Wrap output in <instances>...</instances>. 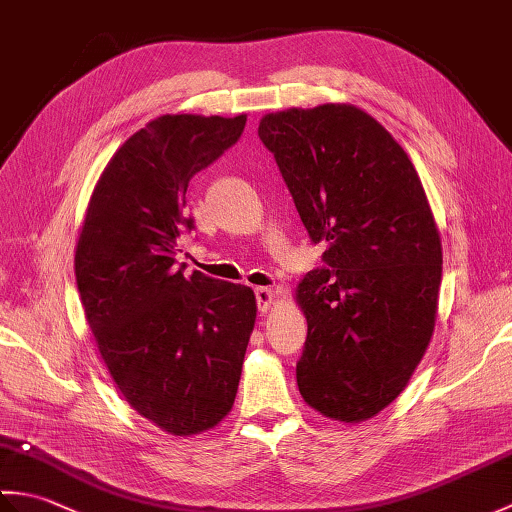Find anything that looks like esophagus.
Masks as SVG:
<instances>
[{
    "instance_id": "34e87169",
    "label": "esophagus",
    "mask_w": 512,
    "mask_h": 512,
    "mask_svg": "<svg viewBox=\"0 0 512 512\" xmlns=\"http://www.w3.org/2000/svg\"><path fill=\"white\" fill-rule=\"evenodd\" d=\"M255 297H257L259 312H268L275 303V290L273 288H255Z\"/></svg>"
}]
</instances>
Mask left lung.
Returning a JSON list of instances; mask_svg holds the SVG:
<instances>
[{
	"instance_id": "obj_1",
	"label": "left lung",
	"mask_w": 512,
	"mask_h": 512,
	"mask_svg": "<svg viewBox=\"0 0 512 512\" xmlns=\"http://www.w3.org/2000/svg\"><path fill=\"white\" fill-rule=\"evenodd\" d=\"M257 134L310 239L328 246V268L297 286L301 396L325 418H374L407 387L436 325L442 244L418 171L356 105L266 114Z\"/></svg>"
}]
</instances>
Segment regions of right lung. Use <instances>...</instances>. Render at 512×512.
I'll return each mask as SVG.
<instances>
[{
  "mask_svg": "<svg viewBox=\"0 0 512 512\" xmlns=\"http://www.w3.org/2000/svg\"><path fill=\"white\" fill-rule=\"evenodd\" d=\"M235 118L165 114L107 162L74 255L76 288L107 372L140 416L171 436L231 411L257 303L248 286L176 266L187 187L237 143Z\"/></svg>",
  "mask_w": 512,
  "mask_h": 512,
  "instance_id": "right-lung-1",
  "label": "right lung"
}]
</instances>
